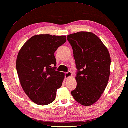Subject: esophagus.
Segmentation results:
<instances>
[{"label": "esophagus", "instance_id": "esophagus-1", "mask_svg": "<svg viewBox=\"0 0 128 128\" xmlns=\"http://www.w3.org/2000/svg\"><path fill=\"white\" fill-rule=\"evenodd\" d=\"M71 76H72L71 72L68 71V72L65 73V79H68V78H69Z\"/></svg>", "mask_w": 128, "mask_h": 128}]
</instances>
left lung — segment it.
<instances>
[{
  "label": "left lung",
  "mask_w": 128,
  "mask_h": 128,
  "mask_svg": "<svg viewBox=\"0 0 128 128\" xmlns=\"http://www.w3.org/2000/svg\"><path fill=\"white\" fill-rule=\"evenodd\" d=\"M77 70V87L71 94L84 106L96 103L107 86L110 73L109 52L96 35L79 32L68 35Z\"/></svg>",
  "instance_id": "left-lung-1"
}]
</instances>
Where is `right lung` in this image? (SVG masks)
I'll list each match as a JSON object with an SVG mask.
<instances>
[{"label": "right lung", "mask_w": 128, "mask_h": 128, "mask_svg": "<svg viewBox=\"0 0 128 128\" xmlns=\"http://www.w3.org/2000/svg\"><path fill=\"white\" fill-rule=\"evenodd\" d=\"M66 41L65 36H33L19 51L16 68L20 84L30 99L39 106L55 100L64 73L57 71L54 52Z\"/></svg>", "instance_id": "1"}]
</instances>
